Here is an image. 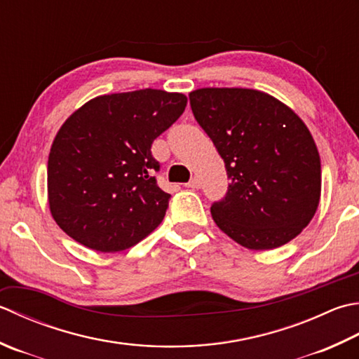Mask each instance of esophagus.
<instances>
[{
	"label": "esophagus",
	"mask_w": 359,
	"mask_h": 359,
	"mask_svg": "<svg viewBox=\"0 0 359 359\" xmlns=\"http://www.w3.org/2000/svg\"><path fill=\"white\" fill-rule=\"evenodd\" d=\"M185 187H188V188H193V189H194V188H199V187H201V180L194 177V179L189 180Z\"/></svg>",
	"instance_id": "obj_1"
}]
</instances>
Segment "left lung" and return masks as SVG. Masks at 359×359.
<instances>
[{
  "instance_id": "8db88e82",
  "label": "left lung",
  "mask_w": 359,
  "mask_h": 359,
  "mask_svg": "<svg viewBox=\"0 0 359 359\" xmlns=\"http://www.w3.org/2000/svg\"><path fill=\"white\" fill-rule=\"evenodd\" d=\"M189 104L231 180L226 198L210 208L216 226L250 250L294 240L320 201V157L306 124L254 88H198Z\"/></svg>"
}]
</instances>
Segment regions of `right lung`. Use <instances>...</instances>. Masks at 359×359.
<instances>
[{
	"instance_id": "add662e5",
	"label": "right lung",
	"mask_w": 359,
	"mask_h": 359,
	"mask_svg": "<svg viewBox=\"0 0 359 359\" xmlns=\"http://www.w3.org/2000/svg\"><path fill=\"white\" fill-rule=\"evenodd\" d=\"M188 97L143 88L96 96L69 115L48 157V203L57 226L86 248L114 254L163 221L171 196L157 187L151 144Z\"/></svg>"
}]
</instances>
